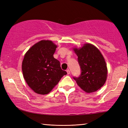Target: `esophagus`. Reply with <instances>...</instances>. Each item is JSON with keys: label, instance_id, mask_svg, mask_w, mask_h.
Listing matches in <instances>:
<instances>
[{"label": "esophagus", "instance_id": "1", "mask_svg": "<svg viewBox=\"0 0 128 128\" xmlns=\"http://www.w3.org/2000/svg\"><path fill=\"white\" fill-rule=\"evenodd\" d=\"M66 72H67V73H68V74H69L70 73V71L68 69H67V70H66Z\"/></svg>", "mask_w": 128, "mask_h": 128}]
</instances>
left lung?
Wrapping results in <instances>:
<instances>
[{
    "label": "left lung",
    "mask_w": 128,
    "mask_h": 128,
    "mask_svg": "<svg viewBox=\"0 0 128 128\" xmlns=\"http://www.w3.org/2000/svg\"><path fill=\"white\" fill-rule=\"evenodd\" d=\"M78 56L81 73L73 77L77 85L85 92L90 93L99 89L105 84L107 68L100 51L91 44H85L81 48H74Z\"/></svg>",
    "instance_id": "1"
}]
</instances>
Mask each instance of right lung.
Segmentation results:
<instances>
[{
    "instance_id": "add662e5",
    "label": "right lung",
    "mask_w": 128,
    "mask_h": 128,
    "mask_svg": "<svg viewBox=\"0 0 128 128\" xmlns=\"http://www.w3.org/2000/svg\"><path fill=\"white\" fill-rule=\"evenodd\" d=\"M57 46L51 40H42L25 54L22 63L24 78L28 86L39 94H47L66 75L60 62L54 58Z\"/></svg>"
}]
</instances>
